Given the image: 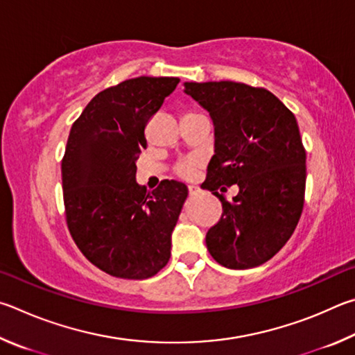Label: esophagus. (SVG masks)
<instances>
[{"label": "esophagus", "instance_id": "esophagus-1", "mask_svg": "<svg viewBox=\"0 0 355 355\" xmlns=\"http://www.w3.org/2000/svg\"><path fill=\"white\" fill-rule=\"evenodd\" d=\"M189 191H190L191 196H195V195L200 193V189H198L196 185H189Z\"/></svg>", "mask_w": 355, "mask_h": 355}]
</instances>
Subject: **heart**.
<instances>
[{"mask_svg": "<svg viewBox=\"0 0 355 355\" xmlns=\"http://www.w3.org/2000/svg\"><path fill=\"white\" fill-rule=\"evenodd\" d=\"M196 166H198V164L195 160H185L178 166V173L181 174L182 178H191L196 171Z\"/></svg>", "mask_w": 355, "mask_h": 355, "instance_id": "obj_1", "label": "heart"}]
</instances>
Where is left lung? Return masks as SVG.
Masks as SVG:
<instances>
[{
	"mask_svg": "<svg viewBox=\"0 0 355 355\" xmlns=\"http://www.w3.org/2000/svg\"><path fill=\"white\" fill-rule=\"evenodd\" d=\"M215 128V154L202 189L223 204L206 245L231 270L259 266L281 251L301 218L306 193V149L295 115L271 92L234 80L184 83ZM235 183L227 202L216 189Z\"/></svg>",
	"mask_w": 355,
	"mask_h": 355,
	"instance_id": "obj_1",
	"label": "left lung"
}]
</instances>
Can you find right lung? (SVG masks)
<instances>
[{
	"label": "right lung",
	"mask_w": 355,
	"mask_h": 355,
	"mask_svg": "<svg viewBox=\"0 0 355 355\" xmlns=\"http://www.w3.org/2000/svg\"><path fill=\"white\" fill-rule=\"evenodd\" d=\"M178 78L140 76L109 87L73 123L62 159L67 225L80 252L110 276L148 279L171 254V234L187 185L162 181L153 191L135 181L145 128Z\"/></svg>",
	"instance_id": "add662e5"
}]
</instances>
